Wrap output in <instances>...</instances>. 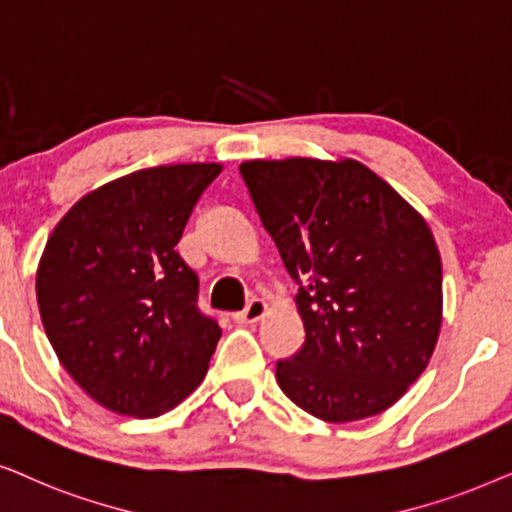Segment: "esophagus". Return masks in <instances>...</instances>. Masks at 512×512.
Here are the masks:
<instances>
[{
	"label": "esophagus",
	"instance_id": "obj_1",
	"mask_svg": "<svg viewBox=\"0 0 512 512\" xmlns=\"http://www.w3.org/2000/svg\"><path fill=\"white\" fill-rule=\"evenodd\" d=\"M264 313H267V304H264V299L252 297L243 311L234 313V320H236V323H243V325L245 323H257V320H260Z\"/></svg>",
	"mask_w": 512,
	"mask_h": 512
}]
</instances>
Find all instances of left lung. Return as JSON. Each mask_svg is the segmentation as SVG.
I'll return each mask as SVG.
<instances>
[{
  "mask_svg": "<svg viewBox=\"0 0 512 512\" xmlns=\"http://www.w3.org/2000/svg\"><path fill=\"white\" fill-rule=\"evenodd\" d=\"M297 288L304 344L276 363L281 391L346 424L384 412L426 370L442 320V264L417 210L358 161L238 168Z\"/></svg>",
  "mask_w": 512,
  "mask_h": 512,
  "instance_id": "left-lung-1",
  "label": "left lung"
}]
</instances>
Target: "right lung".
<instances>
[{"mask_svg":"<svg viewBox=\"0 0 512 512\" xmlns=\"http://www.w3.org/2000/svg\"><path fill=\"white\" fill-rule=\"evenodd\" d=\"M217 163L138 170L84 196L37 271L46 337L95 403L159 417L201 384L222 330L175 250Z\"/></svg>","mask_w":512,"mask_h":512,"instance_id":"right-lung-1","label":"right lung"}]
</instances>
